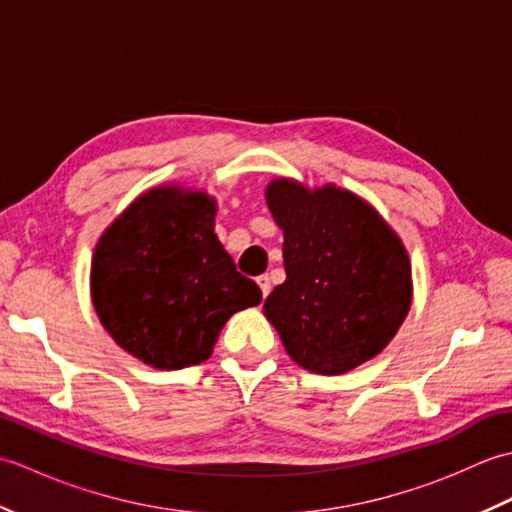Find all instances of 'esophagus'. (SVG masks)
Returning a JSON list of instances; mask_svg holds the SVG:
<instances>
[{
	"mask_svg": "<svg viewBox=\"0 0 512 512\" xmlns=\"http://www.w3.org/2000/svg\"><path fill=\"white\" fill-rule=\"evenodd\" d=\"M257 286H259V290H262L264 297L270 295V277L268 275H259L257 277Z\"/></svg>",
	"mask_w": 512,
	"mask_h": 512,
	"instance_id": "obj_1",
	"label": "esophagus"
}]
</instances>
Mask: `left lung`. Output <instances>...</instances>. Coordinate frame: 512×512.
Wrapping results in <instances>:
<instances>
[{"label":"left lung","instance_id":"8db88e82","mask_svg":"<svg viewBox=\"0 0 512 512\" xmlns=\"http://www.w3.org/2000/svg\"><path fill=\"white\" fill-rule=\"evenodd\" d=\"M268 209L284 231L286 281L264 303L286 352L336 376L385 350L411 308L407 248L372 204L325 184L277 178Z\"/></svg>","mask_w":512,"mask_h":512}]
</instances>
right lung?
Here are the masks:
<instances>
[{
	"instance_id": "1",
	"label": "right lung",
	"mask_w": 512,
	"mask_h": 512,
	"mask_svg": "<svg viewBox=\"0 0 512 512\" xmlns=\"http://www.w3.org/2000/svg\"><path fill=\"white\" fill-rule=\"evenodd\" d=\"M209 193L149 189L105 228L92 257V303L125 352L156 369L211 356L224 323L262 290L215 235Z\"/></svg>"
}]
</instances>
